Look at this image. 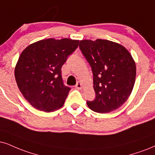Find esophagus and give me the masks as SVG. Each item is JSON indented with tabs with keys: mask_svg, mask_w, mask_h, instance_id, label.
I'll list each match as a JSON object with an SVG mask.
<instances>
[{
	"mask_svg": "<svg viewBox=\"0 0 155 155\" xmlns=\"http://www.w3.org/2000/svg\"><path fill=\"white\" fill-rule=\"evenodd\" d=\"M75 87L78 89H82V84L80 81H78L77 84H76Z\"/></svg>",
	"mask_w": 155,
	"mask_h": 155,
	"instance_id": "1",
	"label": "esophagus"
}]
</instances>
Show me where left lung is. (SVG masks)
<instances>
[{"instance_id": "8db88e82", "label": "left lung", "mask_w": 155, "mask_h": 155, "mask_svg": "<svg viewBox=\"0 0 155 155\" xmlns=\"http://www.w3.org/2000/svg\"><path fill=\"white\" fill-rule=\"evenodd\" d=\"M79 48L91 67L96 98L92 111L109 113L126 102L136 79V65L125 47L104 39L81 40Z\"/></svg>"}]
</instances>
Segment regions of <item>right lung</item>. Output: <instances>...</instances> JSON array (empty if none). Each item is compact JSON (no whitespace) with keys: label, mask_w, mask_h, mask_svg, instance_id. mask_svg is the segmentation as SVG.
<instances>
[{"label":"right lung","mask_w":155,"mask_h":155,"mask_svg":"<svg viewBox=\"0 0 155 155\" xmlns=\"http://www.w3.org/2000/svg\"><path fill=\"white\" fill-rule=\"evenodd\" d=\"M79 42L71 38L44 39L21 53L15 67V81L34 108L51 112L64 105L71 88L64 84L61 70Z\"/></svg>","instance_id":"right-lung-1"}]
</instances>
